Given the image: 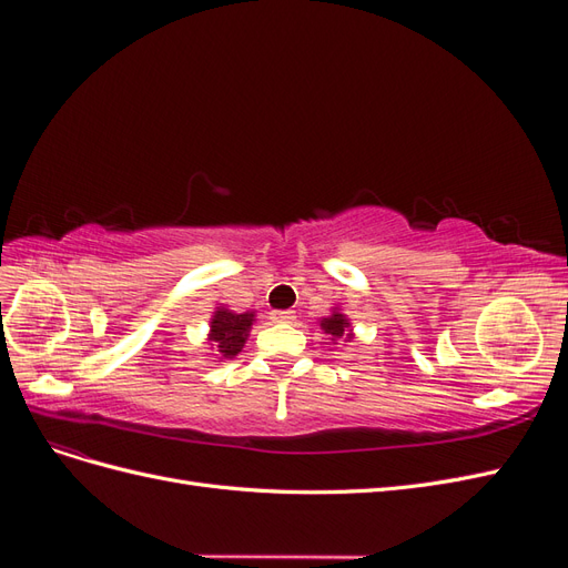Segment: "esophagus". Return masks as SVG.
Returning a JSON list of instances; mask_svg holds the SVG:
<instances>
[{
    "label": "esophagus",
    "instance_id": "obj_1",
    "mask_svg": "<svg viewBox=\"0 0 568 568\" xmlns=\"http://www.w3.org/2000/svg\"><path fill=\"white\" fill-rule=\"evenodd\" d=\"M294 317H296V315L291 313V311H274V313H272V320H274V322H291Z\"/></svg>",
    "mask_w": 568,
    "mask_h": 568
}]
</instances>
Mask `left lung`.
<instances>
[{
	"label": "left lung",
	"instance_id": "1",
	"mask_svg": "<svg viewBox=\"0 0 568 568\" xmlns=\"http://www.w3.org/2000/svg\"><path fill=\"white\" fill-rule=\"evenodd\" d=\"M346 326H348L346 317L338 315V313H334L332 317H324V320H322L324 334H329L332 338H341L343 334H346Z\"/></svg>",
	"mask_w": 568,
	"mask_h": 568
}]
</instances>
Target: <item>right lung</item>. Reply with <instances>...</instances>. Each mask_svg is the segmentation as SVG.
<instances>
[{
  "instance_id": "add662e5",
  "label": "right lung",
  "mask_w": 568,
  "mask_h": 568,
  "mask_svg": "<svg viewBox=\"0 0 568 568\" xmlns=\"http://www.w3.org/2000/svg\"><path fill=\"white\" fill-rule=\"evenodd\" d=\"M253 324V313L236 315L220 307L213 315L211 322V346L222 355V357H234L239 351L244 348L248 329Z\"/></svg>"
}]
</instances>
